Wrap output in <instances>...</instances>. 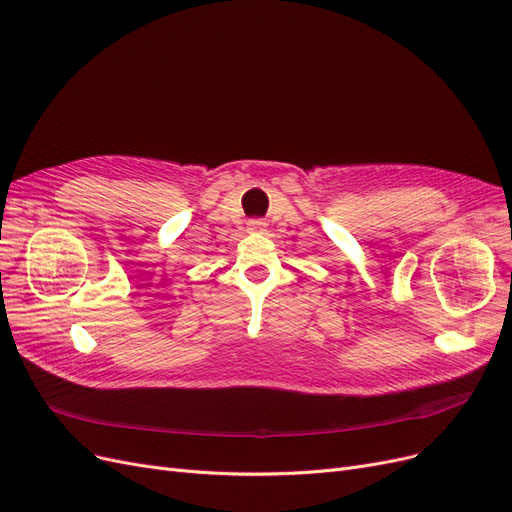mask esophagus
<instances>
[{
    "label": "esophagus",
    "instance_id": "obj_1",
    "mask_svg": "<svg viewBox=\"0 0 512 512\" xmlns=\"http://www.w3.org/2000/svg\"><path fill=\"white\" fill-rule=\"evenodd\" d=\"M265 222H262V220H252L250 224H247V230H254V232H258V230H265Z\"/></svg>",
    "mask_w": 512,
    "mask_h": 512
}]
</instances>
